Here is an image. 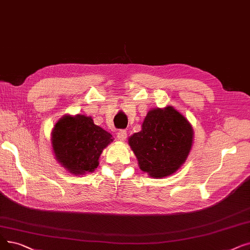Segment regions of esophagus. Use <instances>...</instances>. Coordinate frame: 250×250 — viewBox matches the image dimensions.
<instances>
[{"mask_svg":"<svg viewBox=\"0 0 250 250\" xmlns=\"http://www.w3.org/2000/svg\"><path fill=\"white\" fill-rule=\"evenodd\" d=\"M126 135H127V133L125 129H119L117 133V139L119 141H125L126 139Z\"/></svg>","mask_w":250,"mask_h":250,"instance_id":"obj_1","label":"esophagus"}]
</instances>
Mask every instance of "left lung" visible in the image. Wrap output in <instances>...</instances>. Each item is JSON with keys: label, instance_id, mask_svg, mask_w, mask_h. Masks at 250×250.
I'll return each instance as SVG.
<instances>
[{"label": "left lung", "instance_id": "obj_1", "mask_svg": "<svg viewBox=\"0 0 250 250\" xmlns=\"http://www.w3.org/2000/svg\"><path fill=\"white\" fill-rule=\"evenodd\" d=\"M193 131L180 112L167 106L148 112L142 131L128 143L138 158L140 168L150 177L164 178L177 171L191 150Z\"/></svg>", "mask_w": 250, "mask_h": 250}]
</instances>
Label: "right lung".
<instances>
[{
    "instance_id": "obj_1",
    "label": "right lung",
    "mask_w": 250,
    "mask_h": 250,
    "mask_svg": "<svg viewBox=\"0 0 250 250\" xmlns=\"http://www.w3.org/2000/svg\"><path fill=\"white\" fill-rule=\"evenodd\" d=\"M112 136L84 115L62 117L52 132L53 150L57 160L74 175L92 172L99 165L103 149Z\"/></svg>"
}]
</instances>
